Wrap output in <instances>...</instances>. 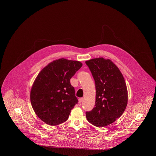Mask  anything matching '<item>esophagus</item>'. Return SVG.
<instances>
[{"mask_svg":"<svg viewBox=\"0 0 156 156\" xmlns=\"http://www.w3.org/2000/svg\"><path fill=\"white\" fill-rule=\"evenodd\" d=\"M78 101H79V103H80V104H81L82 102L83 101V98H80V99H78Z\"/></svg>","mask_w":156,"mask_h":156,"instance_id":"34e87169","label":"esophagus"}]
</instances>
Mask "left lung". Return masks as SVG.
Returning a JSON list of instances; mask_svg holds the SVG:
<instances>
[{"label": "left lung", "instance_id": "left-lung-1", "mask_svg": "<svg viewBox=\"0 0 156 156\" xmlns=\"http://www.w3.org/2000/svg\"><path fill=\"white\" fill-rule=\"evenodd\" d=\"M95 82L96 101L86 117L97 127L108 126L122 116L127 105L125 79L118 67L110 59L97 58L85 62Z\"/></svg>", "mask_w": 156, "mask_h": 156}]
</instances>
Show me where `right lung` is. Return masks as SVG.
Masks as SVG:
<instances>
[{
	"label": "right lung",
	"instance_id": "obj_1",
	"mask_svg": "<svg viewBox=\"0 0 156 156\" xmlns=\"http://www.w3.org/2000/svg\"><path fill=\"white\" fill-rule=\"evenodd\" d=\"M82 66L78 61L55 60L37 75L30 92V101L37 116L47 125L56 126L68 119L78 104L70 79Z\"/></svg>",
	"mask_w": 156,
	"mask_h": 156
}]
</instances>
